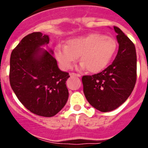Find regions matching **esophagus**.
<instances>
[{
  "mask_svg": "<svg viewBox=\"0 0 148 148\" xmlns=\"http://www.w3.org/2000/svg\"><path fill=\"white\" fill-rule=\"evenodd\" d=\"M70 76H71V77H81V74H76V73H71V74H70Z\"/></svg>",
  "mask_w": 148,
  "mask_h": 148,
  "instance_id": "1",
  "label": "esophagus"
}]
</instances>
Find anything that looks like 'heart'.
<instances>
[{
    "mask_svg": "<svg viewBox=\"0 0 148 148\" xmlns=\"http://www.w3.org/2000/svg\"><path fill=\"white\" fill-rule=\"evenodd\" d=\"M117 46L115 39L112 36L93 33L69 40L67 46L58 45L54 53L65 69L71 68L80 56L82 69L97 73L110 63Z\"/></svg>",
    "mask_w": 148,
    "mask_h": 148,
    "instance_id": "heart-1",
    "label": "heart"
}]
</instances>
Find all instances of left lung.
<instances>
[{
    "mask_svg": "<svg viewBox=\"0 0 148 148\" xmlns=\"http://www.w3.org/2000/svg\"><path fill=\"white\" fill-rule=\"evenodd\" d=\"M117 54L112 64L98 74L83 76V90L86 99L102 112L112 111L127 100L137 80V55L132 41L117 26Z\"/></svg>",
    "mask_w": 148,
    "mask_h": 148,
    "instance_id": "1",
    "label": "left lung"
}]
</instances>
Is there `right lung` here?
I'll list each match as a JSON object with an SVG mask.
<instances>
[{
	"instance_id": "right-lung-1",
	"label": "right lung",
	"mask_w": 148,
	"mask_h": 148,
	"mask_svg": "<svg viewBox=\"0 0 148 148\" xmlns=\"http://www.w3.org/2000/svg\"><path fill=\"white\" fill-rule=\"evenodd\" d=\"M49 38L41 32L26 36L12 51L10 84L21 104L31 112L42 117L56 115L66 104L69 73L61 71L53 51L40 46Z\"/></svg>"
}]
</instances>
